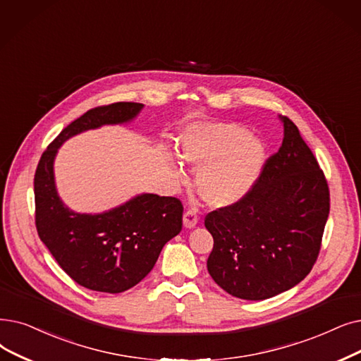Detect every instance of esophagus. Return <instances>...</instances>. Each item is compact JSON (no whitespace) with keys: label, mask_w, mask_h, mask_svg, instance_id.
Here are the masks:
<instances>
[{"label":"esophagus","mask_w":361,"mask_h":361,"mask_svg":"<svg viewBox=\"0 0 361 361\" xmlns=\"http://www.w3.org/2000/svg\"><path fill=\"white\" fill-rule=\"evenodd\" d=\"M199 221V216H197V211L196 209H187L184 212V216H183V223H184V227L187 228H193Z\"/></svg>","instance_id":"esophagus-1"}]
</instances>
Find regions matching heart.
<instances>
[{
  "label": "heart",
  "instance_id": "1",
  "mask_svg": "<svg viewBox=\"0 0 361 361\" xmlns=\"http://www.w3.org/2000/svg\"><path fill=\"white\" fill-rule=\"evenodd\" d=\"M180 156L195 168L200 197L211 207H228L245 197L265 164V147L238 123H196L180 138ZM184 180L180 166H174Z\"/></svg>",
  "mask_w": 361,
  "mask_h": 361
}]
</instances>
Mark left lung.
<instances>
[{"instance_id":"left-lung-1","label":"left lung","mask_w":361,"mask_h":361,"mask_svg":"<svg viewBox=\"0 0 361 361\" xmlns=\"http://www.w3.org/2000/svg\"><path fill=\"white\" fill-rule=\"evenodd\" d=\"M281 121L283 142L252 189L205 216L214 238L208 271L240 300H267L304 280L317 261L331 209L316 156L296 125L286 116Z\"/></svg>"}]
</instances>
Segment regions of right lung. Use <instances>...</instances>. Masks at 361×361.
Listing matches in <instances>:
<instances>
[{
    "label": "right lung",
    "instance_id": "1",
    "mask_svg": "<svg viewBox=\"0 0 361 361\" xmlns=\"http://www.w3.org/2000/svg\"><path fill=\"white\" fill-rule=\"evenodd\" d=\"M142 103L119 102L90 109L49 145L38 162L35 226L63 271L87 289L119 293L142 281L162 247L181 231L180 199L145 193L103 214H78L60 200L53 174L57 149L72 135L134 119Z\"/></svg>",
    "mask_w": 361,
    "mask_h": 361
}]
</instances>
